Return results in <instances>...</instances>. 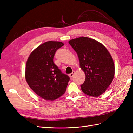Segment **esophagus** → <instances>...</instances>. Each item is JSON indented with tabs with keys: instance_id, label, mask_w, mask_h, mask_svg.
<instances>
[{
	"instance_id": "obj_1",
	"label": "esophagus",
	"mask_w": 133,
	"mask_h": 133,
	"mask_svg": "<svg viewBox=\"0 0 133 133\" xmlns=\"http://www.w3.org/2000/svg\"><path fill=\"white\" fill-rule=\"evenodd\" d=\"M75 73V71H73L72 73H70V74H69V76L70 77H72L73 76V75H74Z\"/></svg>"
}]
</instances>
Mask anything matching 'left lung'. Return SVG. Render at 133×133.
I'll use <instances>...</instances> for the list:
<instances>
[{
    "instance_id": "left-lung-1",
    "label": "left lung",
    "mask_w": 133,
    "mask_h": 133,
    "mask_svg": "<svg viewBox=\"0 0 133 133\" xmlns=\"http://www.w3.org/2000/svg\"><path fill=\"white\" fill-rule=\"evenodd\" d=\"M78 55L81 68L86 77L81 85L82 92L98 97L110 85L115 73L114 62L105 46L97 41L80 37L69 41Z\"/></svg>"
}]
</instances>
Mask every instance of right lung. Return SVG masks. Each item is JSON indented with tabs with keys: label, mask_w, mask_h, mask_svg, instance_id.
<instances>
[{
	"label": "right lung",
	"mask_w": 133,
	"mask_h": 133,
	"mask_svg": "<svg viewBox=\"0 0 133 133\" xmlns=\"http://www.w3.org/2000/svg\"><path fill=\"white\" fill-rule=\"evenodd\" d=\"M63 45L60 42L44 43L31 53L26 61V81L34 92L45 100L53 101L63 96L70 80L54 63L56 52Z\"/></svg>",
	"instance_id": "1"
}]
</instances>
